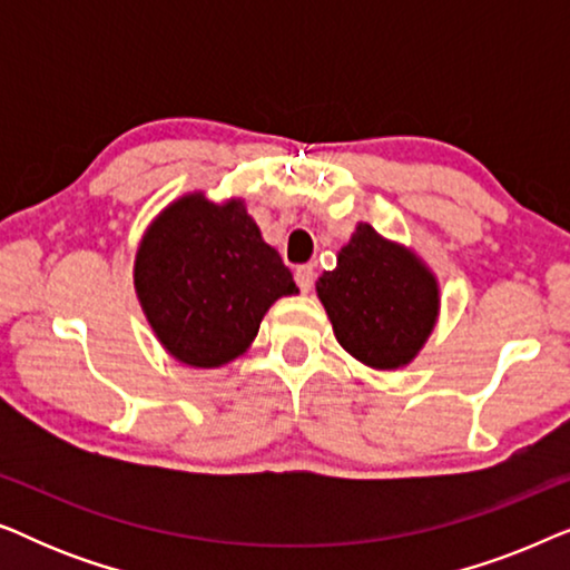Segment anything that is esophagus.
Returning <instances> with one entry per match:
<instances>
[{
    "label": "esophagus",
    "instance_id": "34e87169",
    "mask_svg": "<svg viewBox=\"0 0 570 570\" xmlns=\"http://www.w3.org/2000/svg\"><path fill=\"white\" fill-rule=\"evenodd\" d=\"M314 267L311 264H303V267L295 269V283H298L301 293H308L311 287H314Z\"/></svg>",
    "mask_w": 570,
    "mask_h": 570
}]
</instances>
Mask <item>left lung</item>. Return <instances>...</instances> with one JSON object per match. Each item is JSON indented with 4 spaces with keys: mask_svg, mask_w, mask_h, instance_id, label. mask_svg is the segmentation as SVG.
I'll return each instance as SVG.
<instances>
[{
    "mask_svg": "<svg viewBox=\"0 0 570 570\" xmlns=\"http://www.w3.org/2000/svg\"><path fill=\"white\" fill-rule=\"evenodd\" d=\"M334 337L355 361L396 371L415 361L441 314V285L420 256L357 223L337 267L316 279Z\"/></svg>",
    "mask_w": 570,
    "mask_h": 570,
    "instance_id": "obj_1",
    "label": "left lung"
}]
</instances>
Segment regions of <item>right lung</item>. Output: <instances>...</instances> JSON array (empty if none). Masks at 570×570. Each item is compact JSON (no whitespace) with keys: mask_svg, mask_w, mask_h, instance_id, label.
<instances>
[{"mask_svg":"<svg viewBox=\"0 0 570 570\" xmlns=\"http://www.w3.org/2000/svg\"><path fill=\"white\" fill-rule=\"evenodd\" d=\"M135 293L170 357L189 368H220L252 347L272 303L298 287L244 199L189 191L142 233Z\"/></svg>","mask_w":570,"mask_h":570,"instance_id":"right-lung-1","label":"right lung"}]
</instances>
